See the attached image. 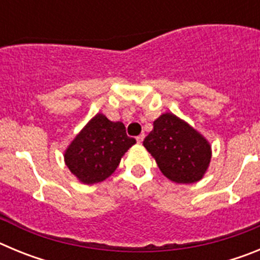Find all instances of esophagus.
<instances>
[{"mask_svg":"<svg viewBox=\"0 0 260 260\" xmlns=\"http://www.w3.org/2000/svg\"><path fill=\"white\" fill-rule=\"evenodd\" d=\"M143 139H144V134H141V135H138V137H137L138 143H142V142H143Z\"/></svg>","mask_w":260,"mask_h":260,"instance_id":"1","label":"esophagus"}]
</instances>
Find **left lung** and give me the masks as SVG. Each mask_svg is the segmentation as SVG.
<instances>
[{
	"instance_id": "1",
	"label": "left lung",
	"mask_w": 260,
	"mask_h": 260,
	"mask_svg": "<svg viewBox=\"0 0 260 260\" xmlns=\"http://www.w3.org/2000/svg\"><path fill=\"white\" fill-rule=\"evenodd\" d=\"M143 146L161 173L176 183L201 181L212 156L210 142L173 113H162L153 121L152 132Z\"/></svg>"
}]
</instances>
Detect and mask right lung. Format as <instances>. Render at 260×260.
<instances>
[{
  "instance_id": "1",
  "label": "right lung",
  "mask_w": 260,
  "mask_h": 260,
  "mask_svg": "<svg viewBox=\"0 0 260 260\" xmlns=\"http://www.w3.org/2000/svg\"><path fill=\"white\" fill-rule=\"evenodd\" d=\"M137 143L127 137L122 122L98 113L71 141L63 153L69 171L84 185L102 182L112 176L121 157Z\"/></svg>"
}]
</instances>
